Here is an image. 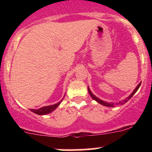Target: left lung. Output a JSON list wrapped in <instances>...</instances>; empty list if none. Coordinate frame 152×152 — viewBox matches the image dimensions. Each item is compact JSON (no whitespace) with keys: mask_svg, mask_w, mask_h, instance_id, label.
<instances>
[{"mask_svg":"<svg viewBox=\"0 0 152 152\" xmlns=\"http://www.w3.org/2000/svg\"><path fill=\"white\" fill-rule=\"evenodd\" d=\"M140 85H141V82H140V83L139 84V85H137V87H136V88L134 89V91H133L132 93V94L130 95V96H129V97L127 98L126 99H125V100L122 101V102H119V104H124L126 103V102H128V101L129 100V99H131L132 97V96H133V95H134V93H135L137 91V90H138V89H139V87H140ZM88 92H89V93H90V96H91V97H92V99H94L95 101H96V102H97L98 103L101 104H102V105H104V106H106V107H115V106L116 105V104H115V103H108V102H104V101L101 100L100 99H99V98H98V97H96V96H95V95H93V93H92V92L90 91V89H89V87H88Z\"/></svg>","mask_w":152,"mask_h":152,"instance_id":"1","label":"left lung"}]
</instances>
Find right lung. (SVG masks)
Masks as SVG:
<instances>
[{"mask_svg": "<svg viewBox=\"0 0 152 152\" xmlns=\"http://www.w3.org/2000/svg\"><path fill=\"white\" fill-rule=\"evenodd\" d=\"M61 102H62V101L58 102L57 104H55L41 107V108L38 109V110H33V109H31L30 110L31 112H33L34 113H36V114L37 115H46V114H48V113H51V112H53V110L58 107V106L60 104Z\"/></svg>", "mask_w": 152, "mask_h": 152, "instance_id": "right-lung-1", "label": "right lung"}]
</instances>
